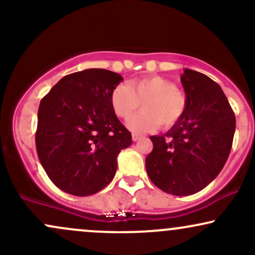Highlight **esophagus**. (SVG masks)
<instances>
[{
	"label": "esophagus",
	"mask_w": 255,
	"mask_h": 255,
	"mask_svg": "<svg viewBox=\"0 0 255 255\" xmlns=\"http://www.w3.org/2000/svg\"><path fill=\"white\" fill-rule=\"evenodd\" d=\"M141 135H137V134H133V135H131V139H133V141H137V140H140L141 139Z\"/></svg>",
	"instance_id": "obj_1"
}]
</instances>
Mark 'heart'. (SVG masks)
<instances>
[{
  "label": "heart",
  "mask_w": 255,
  "mask_h": 255,
  "mask_svg": "<svg viewBox=\"0 0 255 255\" xmlns=\"http://www.w3.org/2000/svg\"><path fill=\"white\" fill-rule=\"evenodd\" d=\"M142 103V113L128 122L135 134L157 129L159 125L169 127L180 120L186 110V97L174 83L162 77L131 80L118 85L110 95V104L119 118L128 120Z\"/></svg>",
  "instance_id": "b5f03b06"
}]
</instances>
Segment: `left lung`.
Returning a JSON list of instances; mask_svg holds the SVG:
<instances>
[{
	"label": "left lung",
	"instance_id": "8db88e82",
	"mask_svg": "<svg viewBox=\"0 0 255 255\" xmlns=\"http://www.w3.org/2000/svg\"><path fill=\"white\" fill-rule=\"evenodd\" d=\"M186 110L164 135H152L148 177L172 195H191L211 183L229 157L236 121L224 92L207 75L184 69Z\"/></svg>",
	"mask_w": 255,
	"mask_h": 255
}]
</instances>
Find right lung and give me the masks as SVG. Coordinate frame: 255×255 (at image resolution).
I'll return each instance as SVG.
<instances>
[{"mask_svg": "<svg viewBox=\"0 0 255 255\" xmlns=\"http://www.w3.org/2000/svg\"><path fill=\"white\" fill-rule=\"evenodd\" d=\"M122 80L107 69H85L63 77L40 101L37 153L63 192L87 197L115 176L119 153L131 144L110 104L111 91Z\"/></svg>", "mask_w": 255, "mask_h": 255, "instance_id": "right-lung-1", "label": "right lung"}]
</instances>
